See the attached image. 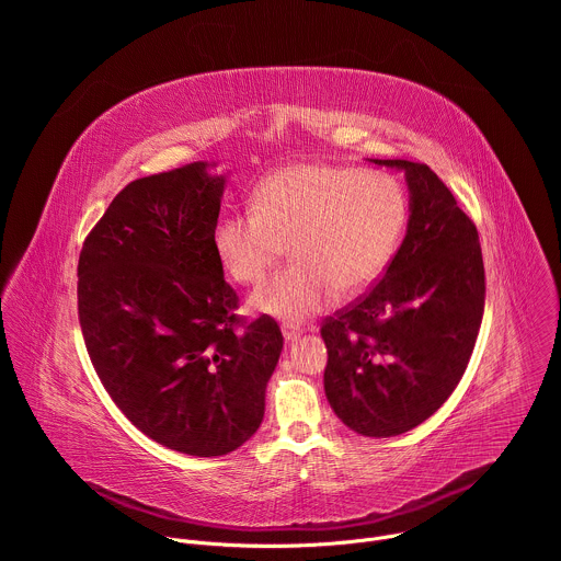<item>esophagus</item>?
<instances>
[{
  "mask_svg": "<svg viewBox=\"0 0 561 561\" xmlns=\"http://www.w3.org/2000/svg\"><path fill=\"white\" fill-rule=\"evenodd\" d=\"M282 333H284L286 344H293V342H297V340L301 337V333H299L297 329H293V327H284V329H282Z\"/></svg>",
  "mask_w": 561,
  "mask_h": 561,
  "instance_id": "obj_1",
  "label": "esophagus"
}]
</instances>
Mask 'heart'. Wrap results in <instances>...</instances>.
<instances>
[{
    "mask_svg": "<svg viewBox=\"0 0 561 561\" xmlns=\"http://www.w3.org/2000/svg\"><path fill=\"white\" fill-rule=\"evenodd\" d=\"M409 215L392 175L322 162L273 171L253 193V210L230 213L215 228V255L239 284L260 282L288 247L293 264L249 299L257 314L286 324L357 293L390 262Z\"/></svg>",
    "mask_w": 561,
    "mask_h": 561,
    "instance_id": "1",
    "label": "heart"
}]
</instances>
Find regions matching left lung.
I'll list each match as a JSON object with an SVG mask.
<instances>
[{"instance_id":"8db88e82","label":"left lung","mask_w":561,"mask_h":561,"mask_svg":"<svg viewBox=\"0 0 561 561\" xmlns=\"http://www.w3.org/2000/svg\"><path fill=\"white\" fill-rule=\"evenodd\" d=\"M404 173L407 237L379 284L327 319L324 390L335 415L364 437L426 422L459 383L484 314L479 234L446 184L407 159H368Z\"/></svg>"}]
</instances>
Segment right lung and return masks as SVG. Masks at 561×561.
I'll return each mask as SVG.
<instances>
[{
    "instance_id": "right-lung-1",
    "label": "right lung",
    "mask_w": 561,
    "mask_h": 561,
    "mask_svg": "<svg viewBox=\"0 0 561 561\" xmlns=\"http://www.w3.org/2000/svg\"><path fill=\"white\" fill-rule=\"evenodd\" d=\"M215 162L130 182L87 237L79 324L117 409L171 450L219 457L249 442L284 337L260 317L234 333V290L215 255L226 188Z\"/></svg>"
}]
</instances>
